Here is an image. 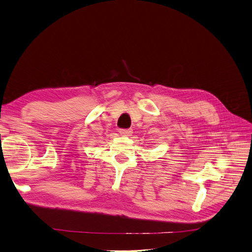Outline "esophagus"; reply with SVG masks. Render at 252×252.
Here are the masks:
<instances>
[{
    "instance_id": "1",
    "label": "esophagus",
    "mask_w": 252,
    "mask_h": 252,
    "mask_svg": "<svg viewBox=\"0 0 252 252\" xmlns=\"http://www.w3.org/2000/svg\"><path fill=\"white\" fill-rule=\"evenodd\" d=\"M119 133L122 136H131L133 131L131 130V128H128V130H119Z\"/></svg>"
}]
</instances>
